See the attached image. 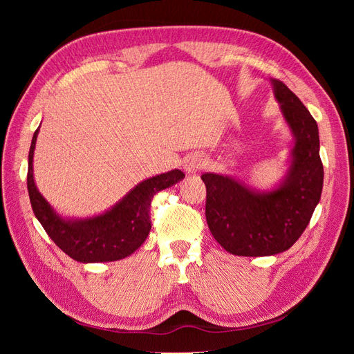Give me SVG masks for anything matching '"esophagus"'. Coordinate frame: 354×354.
<instances>
[{
	"label": "esophagus",
	"mask_w": 354,
	"mask_h": 354,
	"mask_svg": "<svg viewBox=\"0 0 354 354\" xmlns=\"http://www.w3.org/2000/svg\"><path fill=\"white\" fill-rule=\"evenodd\" d=\"M205 167V159H203L202 155L195 153V155H190L186 159V171L187 173H196L198 169Z\"/></svg>",
	"instance_id": "obj_1"
}]
</instances>
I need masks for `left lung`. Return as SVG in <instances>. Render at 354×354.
Masks as SVG:
<instances>
[{
    "mask_svg": "<svg viewBox=\"0 0 354 354\" xmlns=\"http://www.w3.org/2000/svg\"><path fill=\"white\" fill-rule=\"evenodd\" d=\"M274 95L295 137L292 164L283 185L270 194H254L226 176L205 173V217L224 250L233 255L264 257L286 251L298 241L313 216L324 187L315 118L279 80Z\"/></svg>",
    "mask_w": 354,
    "mask_h": 354,
    "instance_id": "1",
    "label": "left lung"
}]
</instances>
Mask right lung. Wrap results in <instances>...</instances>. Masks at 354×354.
<instances>
[{
    "label": "right lung",
    "mask_w": 354,
    "mask_h": 354,
    "mask_svg": "<svg viewBox=\"0 0 354 354\" xmlns=\"http://www.w3.org/2000/svg\"><path fill=\"white\" fill-rule=\"evenodd\" d=\"M38 130L32 137L29 149L28 192L35 217L51 241L71 259L80 263L116 261L140 248L152 227L151 203L153 196L158 192L176 185L185 174L180 169H173L165 174L147 178L102 216L66 221L53 211L35 186L32 158H34Z\"/></svg>",
    "instance_id": "right-lung-1"
}]
</instances>
